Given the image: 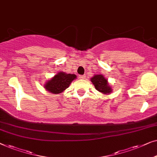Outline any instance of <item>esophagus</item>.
I'll use <instances>...</instances> for the list:
<instances>
[{"label": "esophagus", "mask_w": 157, "mask_h": 157, "mask_svg": "<svg viewBox=\"0 0 157 157\" xmlns=\"http://www.w3.org/2000/svg\"><path fill=\"white\" fill-rule=\"evenodd\" d=\"M79 78L80 79H85V75H79Z\"/></svg>", "instance_id": "esophagus-1"}]
</instances>
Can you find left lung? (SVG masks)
Wrapping results in <instances>:
<instances>
[{
    "label": "left lung",
    "mask_w": 157,
    "mask_h": 157,
    "mask_svg": "<svg viewBox=\"0 0 157 157\" xmlns=\"http://www.w3.org/2000/svg\"><path fill=\"white\" fill-rule=\"evenodd\" d=\"M90 81L93 84L95 89L105 94H109L112 92V88L108 83L107 79L105 78L102 75H94L90 79Z\"/></svg>",
    "instance_id": "obj_1"
}]
</instances>
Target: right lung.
<instances>
[{"instance_id":"1","label":"right lung","mask_w":157,"mask_h":157,"mask_svg":"<svg viewBox=\"0 0 157 157\" xmlns=\"http://www.w3.org/2000/svg\"><path fill=\"white\" fill-rule=\"evenodd\" d=\"M77 76L75 74H67L59 72L50 79H48L44 85V88L52 94H59L65 91Z\"/></svg>"}]
</instances>
